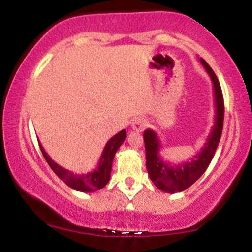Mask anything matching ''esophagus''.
I'll list each match as a JSON object with an SVG mask.
<instances>
[{
    "mask_svg": "<svg viewBox=\"0 0 252 252\" xmlns=\"http://www.w3.org/2000/svg\"><path fill=\"white\" fill-rule=\"evenodd\" d=\"M145 126H147V122H145V120L143 118H137V120L134 121V123L131 124L132 129L135 130V131H142L145 128Z\"/></svg>",
    "mask_w": 252,
    "mask_h": 252,
    "instance_id": "obj_1",
    "label": "esophagus"
}]
</instances>
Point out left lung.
I'll return each mask as SVG.
<instances>
[{"instance_id":"obj_1","label":"left lung","mask_w":252,"mask_h":252,"mask_svg":"<svg viewBox=\"0 0 252 252\" xmlns=\"http://www.w3.org/2000/svg\"><path fill=\"white\" fill-rule=\"evenodd\" d=\"M199 61L213 82L215 103V122L202 149L186 162L174 164V163L164 160L160 156V149L163 148V145L156 132L151 129H147L143 134L145 160H147L145 164H147L148 174H149L153 183L159 190L168 193L184 191L204 174L216 153L220 135H222L224 121L222 89H220V82L210 65L203 59H199Z\"/></svg>"}]
</instances>
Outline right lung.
I'll return each instance as SVG.
<instances>
[{
  "label": "right lung",
  "instance_id": "1",
  "mask_svg": "<svg viewBox=\"0 0 252 252\" xmlns=\"http://www.w3.org/2000/svg\"><path fill=\"white\" fill-rule=\"evenodd\" d=\"M126 137V129L121 130L120 132H117L116 135L113 136V137L109 139L108 143L105 144L101 155V158H99V162L96 168L92 171L87 172V174L82 175L75 174V172H72L70 170H66L63 166L57 164V163L54 162V160L50 158V156L45 153L42 144H38L45 160H47L48 164H49L51 168V170L55 172L61 180L64 182L66 186L81 192H95L97 190H101L102 188H104L108 184V182L110 181L111 168H113V160L115 154H116L118 148L121 147V144L123 143Z\"/></svg>",
  "mask_w": 252,
  "mask_h": 252
}]
</instances>
